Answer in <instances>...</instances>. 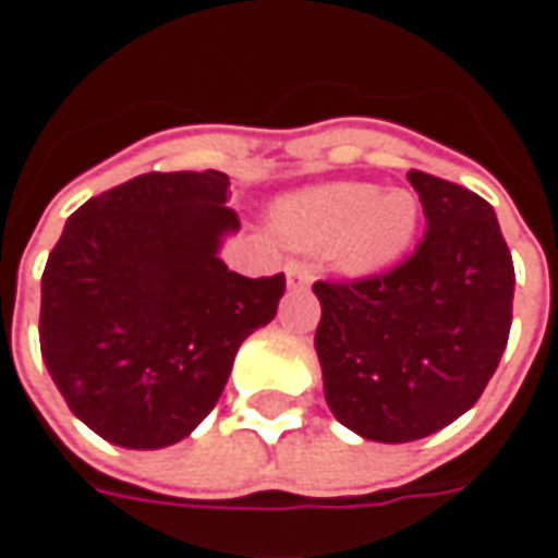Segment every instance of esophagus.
<instances>
[{"mask_svg": "<svg viewBox=\"0 0 558 558\" xmlns=\"http://www.w3.org/2000/svg\"><path fill=\"white\" fill-rule=\"evenodd\" d=\"M311 283H314V271L307 263H299V259L287 263V287L290 290H307Z\"/></svg>", "mask_w": 558, "mask_h": 558, "instance_id": "obj_1", "label": "esophagus"}]
</instances>
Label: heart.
<instances>
[{"label":"heart","instance_id":"1","mask_svg":"<svg viewBox=\"0 0 558 558\" xmlns=\"http://www.w3.org/2000/svg\"><path fill=\"white\" fill-rule=\"evenodd\" d=\"M418 218L412 191H376L371 182L311 184L280 196L271 208V227L290 247H328L331 263L359 278L395 266L410 251Z\"/></svg>","mask_w":558,"mask_h":558}]
</instances>
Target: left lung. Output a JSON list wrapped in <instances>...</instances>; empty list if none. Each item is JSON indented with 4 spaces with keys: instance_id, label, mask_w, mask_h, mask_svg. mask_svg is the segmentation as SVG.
I'll list each match as a JSON object with an SVG mask.
<instances>
[{
    "instance_id": "left-lung-1",
    "label": "left lung",
    "mask_w": 558,
    "mask_h": 558,
    "mask_svg": "<svg viewBox=\"0 0 558 558\" xmlns=\"http://www.w3.org/2000/svg\"><path fill=\"white\" fill-rule=\"evenodd\" d=\"M427 232L379 278L323 283L316 355L328 410L374 442H412L478 403L499 367L514 263L487 199L412 170Z\"/></svg>"
}]
</instances>
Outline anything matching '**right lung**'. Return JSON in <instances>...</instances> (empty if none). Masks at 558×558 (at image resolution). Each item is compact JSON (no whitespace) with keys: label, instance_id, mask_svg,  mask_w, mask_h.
I'll use <instances>...</instances> for the list:
<instances>
[{"label":"right lung","instance_id":"obj_1","mask_svg":"<svg viewBox=\"0 0 558 558\" xmlns=\"http://www.w3.org/2000/svg\"><path fill=\"white\" fill-rule=\"evenodd\" d=\"M218 170L146 172L68 218L41 278V355L68 410L122 448H167L215 410L287 280L244 278Z\"/></svg>","mask_w":558,"mask_h":558}]
</instances>
